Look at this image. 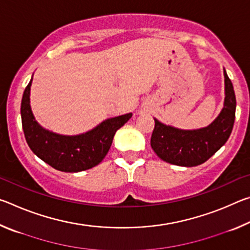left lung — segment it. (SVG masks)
Wrapping results in <instances>:
<instances>
[{"instance_id": "obj_1", "label": "left lung", "mask_w": 250, "mask_h": 250, "mask_svg": "<svg viewBox=\"0 0 250 250\" xmlns=\"http://www.w3.org/2000/svg\"><path fill=\"white\" fill-rule=\"evenodd\" d=\"M225 103L213 124L198 130H180L161 124L155 125L151 135V146L161 160L174 166L196 167L206 162L225 145L235 122L236 97L226 71Z\"/></svg>"}]
</instances>
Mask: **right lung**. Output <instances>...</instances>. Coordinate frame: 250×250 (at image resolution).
Returning a JSON list of instances; mask_svg holds the SVG:
<instances>
[{
  "label": "right lung",
  "mask_w": 250,
  "mask_h": 250,
  "mask_svg": "<svg viewBox=\"0 0 250 250\" xmlns=\"http://www.w3.org/2000/svg\"><path fill=\"white\" fill-rule=\"evenodd\" d=\"M31 82L25 88L21 117L28 146L40 159L62 172H80L101 162L108 153L118 129L128 121L132 113L107 119L95 129L79 135H61L45 130L37 124L29 105Z\"/></svg>",
  "instance_id": "add662e5"
}]
</instances>
